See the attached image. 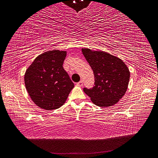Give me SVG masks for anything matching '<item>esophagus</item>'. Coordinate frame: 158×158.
I'll return each mask as SVG.
<instances>
[{
  "instance_id": "1",
  "label": "esophagus",
  "mask_w": 158,
  "mask_h": 158,
  "mask_svg": "<svg viewBox=\"0 0 158 158\" xmlns=\"http://www.w3.org/2000/svg\"><path fill=\"white\" fill-rule=\"evenodd\" d=\"M77 86H83V81H79L78 83L77 84Z\"/></svg>"
}]
</instances>
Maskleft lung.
<instances>
[{"instance_id":"left-lung-1","label":"left lung","mask_w":158,"mask_h":158,"mask_svg":"<svg viewBox=\"0 0 158 158\" xmlns=\"http://www.w3.org/2000/svg\"><path fill=\"white\" fill-rule=\"evenodd\" d=\"M94 72V86L84 88L85 94L99 107H110L123 97L128 88L130 72L124 62L106 52L82 49Z\"/></svg>"}]
</instances>
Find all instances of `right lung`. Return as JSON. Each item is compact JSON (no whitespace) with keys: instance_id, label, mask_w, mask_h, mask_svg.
Returning <instances> with one entry per match:
<instances>
[{"instance_id":"add662e5","label":"right lung","mask_w":158,"mask_h":158,"mask_svg":"<svg viewBox=\"0 0 158 158\" xmlns=\"http://www.w3.org/2000/svg\"><path fill=\"white\" fill-rule=\"evenodd\" d=\"M66 51L59 50L40 55L27 69L24 84L29 96L37 106L51 110L60 107L74 84L62 64Z\"/></svg>"}]
</instances>
